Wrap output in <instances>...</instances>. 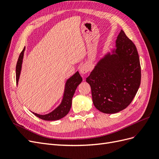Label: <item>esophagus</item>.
<instances>
[{"mask_svg":"<svg viewBox=\"0 0 159 159\" xmlns=\"http://www.w3.org/2000/svg\"><path fill=\"white\" fill-rule=\"evenodd\" d=\"M89 70H90V68H89V65H88V64H84L80 68V72H81V74H85L86 73H88V71H89Z\"/></svg>","mask_w":159,"mask_h":159,"instance_id":"esophagus-1","label":"esophagus"}]
</instances>
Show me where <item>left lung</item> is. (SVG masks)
I'll return each mask as SVG.
<instances>
[{
  "label": "left lung",
  "instance_id": "8db88e82",
  "mask_svg": "<svg viewBox=\"0 0 159 159\" xmlns=\"http://www.w3.org/2000/svg\"><path fill=\"white\" fill-rule=\"evenodd\" d=\"M116 46L115 54L105 56L86 78L95 107L105 113H115L127 107L141 84L136 46L122 30Z\"/></svg>",
  "mask_w": 159,
  "mask_h": 159
}]
</instances>
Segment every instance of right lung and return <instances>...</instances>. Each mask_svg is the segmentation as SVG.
Masks as SVG:
<instances>
[{"mask_svg": "<svg viewBox=\"0 0 159 159\" xmlns=\"http://www.w3.org/2000/svg\"><path fill=\"white\" fill-rule=\"evenodd\" d=\"M25 48H24L23 50L19 55L18 61L16 63V84H18V81L20 76L21 67H22V62L24 56V52H25ZM82 81V78L80 75L79 72L76 73L71 78L68 80L66 84V89L64 95V98L62 100V102L60 104V106L56 108L54 111H53L49 114L41 115H38L35 113L33 114L36 115V117H39L41 119L45 120V121H55V120H58L60 119L63 118L70 111L71 106V102L72 98H73L74 94L75 91V89L78 87V85Z\"/></svg>", "mask_w": 159, "mask_h": 159, "instance_id": "add662e5", "label": "right lung"}]
</instances>
